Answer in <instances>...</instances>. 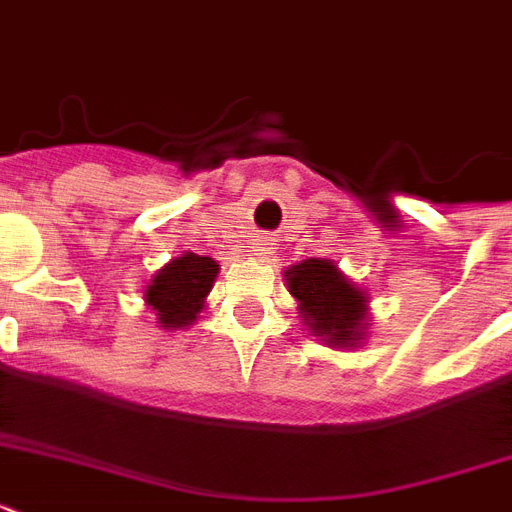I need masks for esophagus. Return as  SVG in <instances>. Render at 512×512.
Instances as JSON below:
<instances>
[{
    "mask_svg": "<svg viewBox=\"0 0 512 512\" xmlns=\"http://www.w3.org/2000/svg\"><path fill=\"white\" fill-rule=\"evenodd\" d=\"M273 239L271 236H255V241H252V255L257 257V260H271L273 255Z\"/></svg>",
    "mask_w": 512,
    "mask_h": 512,
    "instance_id": "34e87169",
    "label": "esophagus"
}]
</instances>
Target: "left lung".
<instances>
[{"label":"left lung","instance_id":"left-lung-1","mask_svg":"<svg viewBox=\"0 0 512 512\" xmlns=\"http://www.w3.org/2000/svg\"><path fill=\"white\" fill-rule=\"evenodd\" d=\"M289 295L308 332L329 348H358L369 335V295L327 257H308L284 271Z\"/></svg>","mask_w":512,"mask_h":512}]
</instances>
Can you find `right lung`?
<instances>
[{
    "label": "right lung",
    "instance_id": "right-lung-1",
    "mask_svg": "<svg viewBox=\"0 0 512 512\" xmlns=\"http://www.w3.org/2000/svg\"><path fill=\"white\" fill-rule=\"evenodd\" d=\"M217 273V260L193 252L162 265L143 289V300L156 316V324L167 332L196 324L207 305V295L215 287Z\"/></svg>",
    "mask_w": 512,
    "mask_h": 512
}]
</instances>
